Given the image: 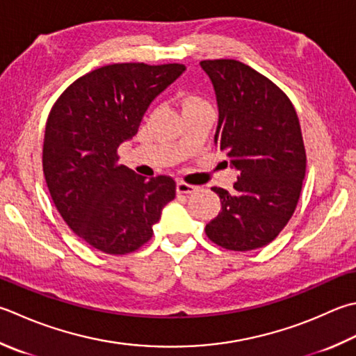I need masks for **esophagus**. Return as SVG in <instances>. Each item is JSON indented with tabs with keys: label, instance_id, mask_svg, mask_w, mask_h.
<instances>
[{
	"label": "esophagus",
	"instance_id": "esophagus-1",
	"mask_svg": "<svg viewBox=\"0 0 356 356\" xmlns=\"http://www.w3.org/2000/svg\"><path fill=\"white\" fill-rule=\"evenodd\" d=\"M196 190H197V186L186 184V182H184V180L177 182V194H193Z\"/></svg>",
	"mask_w": 356,
	"mask_h": 356
}]
</instances>
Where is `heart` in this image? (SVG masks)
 Listing matches in <instances>:
<instances>
[{
    "mask_svg": "<svg viewBox=\"0 0 356 356\" xmlns=\"http://www.w3.org/2000/svg\"><path fill=\"white\" fill-rule=\"evenodd\" d=\"M184 109L185 108H191V106H197V104H205L207 102L202 99V97L196 95V94H186L184 97Z\"/></svg>",
    "mask_w": 356,
    "mask_h": 356,
    "instance_id": "heart-1",
    "label": "heart"
}]
</instances>
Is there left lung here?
Returning <instances> with one entry per match:
<instances>
[{
    "instance_id": "left-lung-1",
    "label": "left lung",
    "mask_w": 356,
    "mask_h": 356,
    "mask_svg": "<svg viewBox=\"0 0 356 356\" xmlns=\"http://www.w3.org/2000/svg\"><path fill=\"white\" fill-rule=\"evenodd\" d=\"M219 106L214 142L239 176L234 191L213 186L220 213L208 239L248 252L277 238L293 216L305 176V148L293 103L266 75L238 60H204Z\"/></svg>"
}]
</instances>
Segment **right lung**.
I'll return each instance as SVG.
<instances>
[{"instance_id":"obj_1","label":"right lung","mask_w":356,"mask_h":356,"mask_svg":"<svg viewBox=\"0 0 356 356\" xmlns=\"http://www.w3.org/2000/svg\"><path fill=\"white\" fill-rule=\"evenodd\" d=\"M184 65L114 63L65 89L49 113L43 172L51 197L72 232L106 254H128L152 238L162 208L176 197L170 176L146 180L118 163L149 103Z\"/></svg>"}]
</instances>
